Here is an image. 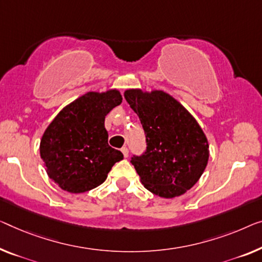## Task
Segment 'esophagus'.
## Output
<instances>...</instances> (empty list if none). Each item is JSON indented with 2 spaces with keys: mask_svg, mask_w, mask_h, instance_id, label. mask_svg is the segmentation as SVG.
<instances>
[{
  "mask_svg": "<svg viewBox=\"0 0 262 262\" xmlns=\"http://www.w3.org/2000/svg\"><path fill=\"white\" fill-rule=\"evenodd\" d=\"M121 151H122V154H123L124 158H128V148L127 147L121 148Z\"/></svg>",
  "mask_w": 262,
  "mask_h": 262,
  "instance_id": "1",
  "label": "esophagus"
}]
</instances>
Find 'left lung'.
<instances>
[{
	"instance_id": "obj_1",
	"label": "left lung",
	"mask_w": 262,
	"mask_h": 262,
	"mask_svg": "<svg viewBox=\"0 0 262 262\" xmlns=\"http://www.w3.org/2000/svg\"><path fill=\"white\" fill-rule=\"evenodd\" d=\"M123 95L146 133V153L130 161L144 188L165 199L185 194L201 178L209 159L200 124L163 91L129 88Z\"/></svg>"
}]
</instances>
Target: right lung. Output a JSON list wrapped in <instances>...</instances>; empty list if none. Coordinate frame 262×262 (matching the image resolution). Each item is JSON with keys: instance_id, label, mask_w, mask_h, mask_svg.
Segmentation results:
<instances>
[{"instance_id": "add662e5", "label": "right lung", "mask_w": 262, "mask_h": 262, "mask_svg": "<svg viewBox=\"0 0 262 262\" xmlns=\"http://www.w3.org/2000/svg\"><path fill=\"white\" fill-rule=\"evenodd\" d=\"M122 102L118 89L87 92L61 109L46 128L40 155L46 171L61 189L80 194L103 183L120 150L108 144L104 119Z\"/></svg>"}]
</instances>
